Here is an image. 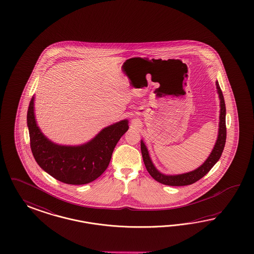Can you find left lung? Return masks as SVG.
Here are the masks:
<instances>
[{"instance_id":"1","label":"left lung","mask_w":254,"mask_h":254,"mask_svg":"<svg viewBox=\"0 0 254 254\" xmlns=\"http://www.w3.org/2000/svg\"><path fill=\"white\" fill-rule=\"evenodd\" d=\"M216 87H217V92L220 99V108H221L218 137H217L215 145L213 147L210 154L208 155V158L197 169H193L192 171H189L186 173H183V174H177V175L164 174L155 168L154 163L150 157L145 143L143 142L142 139L140 140V150H141L142 158H143L144 165L146 167L147 171L158 183H160L162 185H170V186L192 185L193 183L197 182L201 178L204 177L220 159L221 155L223 154V148L225 145V139H226V126H225L226 109H225L223 92L221 90L218 81L216 82Z\"/></svg>"}]
</instances>
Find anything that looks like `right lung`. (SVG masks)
Here are the masks:
<instances>
[{
	"mask_svg": "<svg viewBox=\"0 0 254 254\" xmlns=\"http://www.w3.org/2000/svg\"><path fill=\"white\" fill-rule=\"evenodd\" d=\"M27 125L32 154L39 166L67 185H86L106 170L119 139L128 129L127 119L104 127L81 145H62L46 137L35 119L34 96L30 102Z\"/></svg>",
	"mask_w": 254,
	"mask_h": 254,
	"instance_id": "add662e5",
	"label": "right lung"
}]
</instances>
